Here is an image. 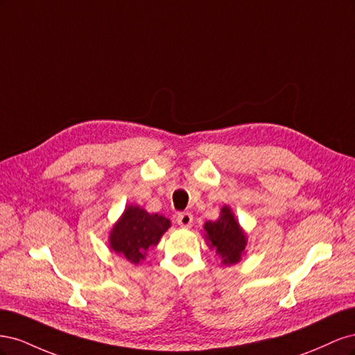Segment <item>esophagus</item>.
Segmentation results:
<instances>
[{"mask_svg":"<svg viewBox=\"0 0 355 355\" xmlns=\"http://www.w3.org/2000/svg\"><path fill=\"white\" fill-rule=\"evenodd\" d=\"M176 220H178L179 227H182V228H191L192 227V222H194V218H192L191 213L187 211V213H179Z\"/></svg>","mask_w":355,"mask_h":355,"instance_id":"esophagus-1","label":"esophagus"}]
</instances>
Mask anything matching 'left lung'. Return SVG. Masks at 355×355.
Here are the masks:
<instances>
[{"instance_id":"obj_1","label":"left lung","mask_w":355,"mask_h":355,"mask_svg":"<svg viewBox=\"0 0 355 355\" xmlns=\"http://www.w3.org/2000/svg\"><path fill=\"white\" fill-rule=\"evenodd\" d=\"M204 231H206L210 249L216 250L223 265L240 262L247 244V237L228 206L222 207L218 220L206 222Z\"/></svg>"}]
</instances>
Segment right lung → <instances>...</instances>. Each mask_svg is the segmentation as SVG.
<instances>
[{"label": "right lung", "instance_id": "obj_1", "mask_svg": "<svg viewBox=\"0 0 355 355\" xmlns=\"http://www.w3.org/2000/svg\"><path fill=\"white\" fill-rule=\"evenodd\" d=\"M170 228V220L158 213L149 214L139 206L125 207L110 234L111 249L137 265L145 259L149 247L157 245Z\"/></svg>", "mask_w": 355, "mask_h": 355}]
</instances>
